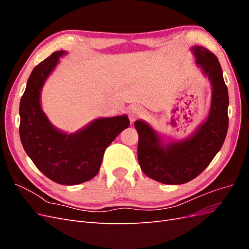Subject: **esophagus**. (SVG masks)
I'll return each mask as SVG.
<instances>
[{
  "instance_id": "obj_1",
  "label": "esophagus",
  "mask_w": 249,
  "mask_h": 249,
  "mask_svg": "<svg viewBox=\"0 0 249 249\" xmlns=\"http://www.w3.org/2000/svg\"><path fill=\"white\" fill-rule=\"evenodd\" d=\"M142 114H143V109L137 106V105H133V106L129 108V117H130L131 123H134L135 120L138 119L140 116H142Z\"/></svg>"
}]
</instances>
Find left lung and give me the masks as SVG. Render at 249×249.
Here are the masks:
<instances>
[{
  "mask_svg": "<svg viewBox=\"0 0 249 249\" xmlns=\"http://www.w3.org/2000/svg\"><path fill=\"white\" fill-rule=\"evenodd\" d=\"M196 64L209 78L212 102L206 122L190 137L165 144L143 120L134 125L138 132V162L141 170L157 182L179 185L190 182L205 170L219 152L229 127V92L217 57L203 47H193Z\"/></svg>",
  "mask_w": 249,
  "mask_h": 249,
  "instance_id": "1",
  "label": "left lung"
}]
</instances>
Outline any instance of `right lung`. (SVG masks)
I'll use <instances>...</instances> for the list:
<instances>
[{"label": "right lung", "instance_id": "obj_1", "mask_svg": "<svg viewBox=\"0 0 249 249\" xmlns=\"http://www.w3.org/2000/svg\"><path fill=\"white\" fill-rule=\"evenodd\" d=\"M64 51L53 53L34 67L19 104V137L35 166L53 182L78 185L94 178L104 153L119 133L130 125L126 115L97 118L74 134L52 125L40 106L44 82Z\"/></svg>", "mask_w": 249, "mask_h": 249}]
</instances>
